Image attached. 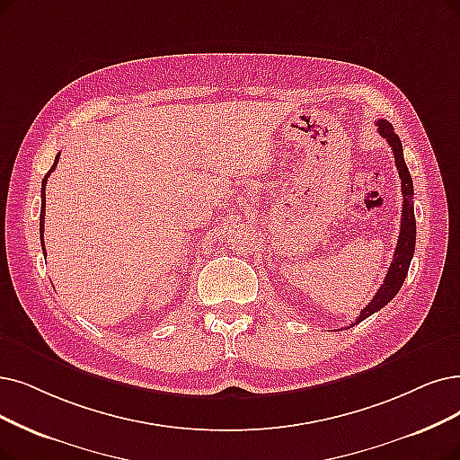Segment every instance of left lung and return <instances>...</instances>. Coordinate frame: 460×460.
I'll list each match as a JSON object with an SVG mask.
<instances>
[{
    "instance_id": "1",
    "label": "left lung",
    "mask_w": 460,
    "mask_h": 460,
    "mask_svg": "<svg viewBox=\"0 0 460 460\" xmlns=\"http://www.w3.org/2000/svg\"><path fill=\"white\" fill-rule=\"evenodd\" d=\"M377 130L379 134L387 139L391 145L393 155H394V164L398 170V177L402 181V196H403V204H402V218H400V235H398V243L394 251V259L389 266L387 275H385V281L376 292V296L372 302L366 305L357 321L353 324L362 323L366 317H370L376 311H379L383 305H387L403 285V279H406L410 262L413 259V251H415V213H413V181L410 175V170L406 166V160H403V151H402V143L400 137L394 134V128L391 122L379 119L377 122ZM351 324V326H353Z\"/></svg>"
}]
</instances>
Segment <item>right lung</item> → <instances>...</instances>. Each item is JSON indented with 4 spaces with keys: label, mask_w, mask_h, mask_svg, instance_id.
I'll return each mask as SVG.
<instances>
[{
    "label": "right lung",
    "mask_w": 460,
    "mask_h": 460,
    "mask_svg": "<svg viewBox=\"0 0 460 460\" xmlns=\"http://www.w3.org/2000/svg\"><path fill=\"white\" fill-rule=\"evenodd\" d=\"M60 160V155H57V158H54V164L52 168L49 170V173L45 175L43 182H41V215H40V234H41V245H43V232H45V189H47V181H49V175L52 173V170H57V164ZM45 247V245H43Z\"/></svg>",
    "instance_id": "right-lung-1"
}]
</instances>
